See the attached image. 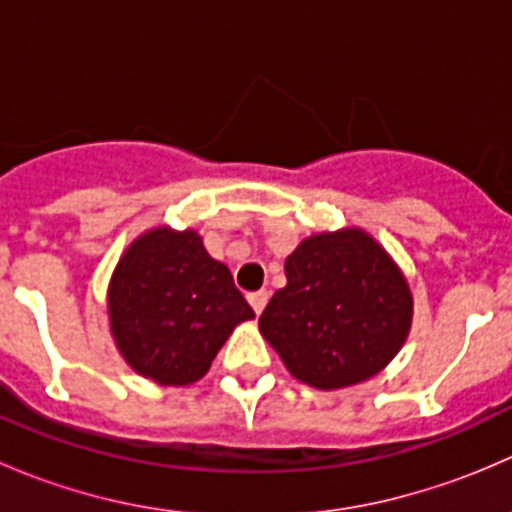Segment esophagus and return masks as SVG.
<instances>
[{"mask_svg": "<svg viewBox=\"0 0 512 512\" xmlns=\"http://www.w3.org/2000/svg\"><path fill=\"white\" fill-rule=\"evenodd\" d=\"M267 299H270V294H267L265 289H260V292L247 294V302H250V307L255 309V314H262V309H265Z\"/></svg>", "mask_w": 512, "mask_h": 512, "instance_id": "obj_1", "label": "esophagus"}]
</instances>
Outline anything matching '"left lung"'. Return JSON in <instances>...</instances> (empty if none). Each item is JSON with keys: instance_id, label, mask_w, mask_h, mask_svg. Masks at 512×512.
Here are the masks:
<instances>
[{"instance_id": "8db88e82", "label": "left lung", "mask_w": 512, "mask_h": 512, "mask_svg": "<svg viewBox=\"0 0 512 512\" xmlns=\"http://www.w3.org/2000/svg\"><path fill=\"white\" fill-rule=\"evenodd\" d=\"M287 287L260 332L289 374L314 389H342L379 374L411 329L409 285L384 247L361 230L307 237L285 262Z\"/></svg>"}]
</instances>
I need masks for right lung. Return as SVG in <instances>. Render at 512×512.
Listing matches in <instances>:
<instances>
[{
	"label": "right lung",
	"mask_w": 512,
	"mask_h": 512,
	"mask_svg": "<svg viewBox=\"0 0 512 512\" xmlns=\"http://www.w3.org/2000/svg\"><path fill=\"white\" fill-rule=\"evenodd\" d=\"M108 317L116 347L138 374L185 386L205 376L232 329L255 312L198 232L158 227L118 262Z\"/></svg>",
	"instance_id": "obj_1"
}]
</instances>
